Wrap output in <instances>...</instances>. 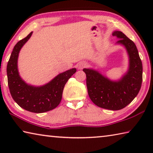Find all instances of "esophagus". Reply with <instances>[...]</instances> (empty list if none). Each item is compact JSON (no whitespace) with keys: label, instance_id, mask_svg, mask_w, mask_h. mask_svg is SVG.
I'll return each mask as SVG.
<instances>
[{"label":"esophagus","instance_id":"esophagus-1","mask_svg":"<svg viewBox=\"0 0 153 153\" xmlns=\"http://www.w3.org/2000/svg\"><path fill=\"white\" fill-rule=\"evenodd\" d=\"M86 65V63H84V62H81V63H79L78 64L77 67H78V69H82V68H84V67Z\"/></svg>","mask_w":153,"mask_h":153}]
</instances>
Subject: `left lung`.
Masks as SVG:
<instances>
[{
    "label": "left lung",
    "mask_w": 153,
    "mask_h": 153,
    "mask_svg": "<svg viewBox=\"0 0 153 153\" xmlns=\"http://www.w3.org/2000/svg\"><path fill=\"white\" fill-rule=\"evenodd\" d=\"M113 36L120 38L117 43L123 45L129 56V68L119 82H112L98 71L84 69L86 75L88 93L92 101L100 108L120 110L134 99L140 90L142 82V64L138 49L132 40L120 31Z\"/></svg>",
    "instance_id": "8db88e82"
}]
</instances>
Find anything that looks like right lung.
I'll use <instances>...</instances> for the list:
<instances>
[{"label":"right lung","instance_id":"1","mask_svg":"<svg viewBox=\"0 0 153 153\" xmlns=\"http://www.w3.org/2000/svg\"><path fill=\"white\" fill-rule=\"evenodd\" d=\"M32 34L30 32L14 46L7 63V79L10 93L17 104L25 110L40 113L54 109L59 105L65 85L76 73V69L60 74L45 86L33 87L25 84L18 73L17 58L20 49Z\"/></svg>","mask_w":153,"mask_h":153}]
</instances>
